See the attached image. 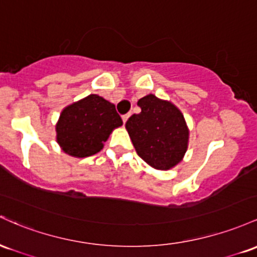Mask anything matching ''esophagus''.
Instances as JSON below:
<instances>
[{"mask_svg": "<svg viewBox=\"0 0 257 257\" xmlns=\"http://www.w3.org/2000/svg\"><path fill=\"white\" fill-rule=\"evenodd\" d=\"M128 116H130V114L122 115V122H123V123H126V121H127V119H128Z\"/></svg>", "mask_w": 257, "mask_h": 257, "instance_id": "esophagus-1", "label": "esophagus"}]
</instances>
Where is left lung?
<instances>
[{"label":"left lung","mask_w":257,"mask_h":257,"mask_svg":"<svg viewBox=\"0 0 257 257\" xmlns=\"http://www.w3.org/2000/svg\"><path fill=\"white\" fill-rule=\"evenodd\" d=\"M125 127L137 154L157 170H170L183 160L188 149L189 128L182 111L170 100L147 94L137 102Z\"/></svg>","instance_id":"left-lung-1"}]
</instances>
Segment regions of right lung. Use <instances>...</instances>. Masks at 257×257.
Returning <instances> with one entry per match:
<instances>
[{"label":"right lung","mask_w":257,"mask_h":257,"mask_svg":"<svg viewBox=\"0 0 257 257\" xmlns=\"http://www.w3.org/2000/svg\"><path fill=\"white\" fill-rule=\"evenodd\" d=\"M121 125L113 103L90 94L63 109L56 123V140L70 157H91L102 151L111 132Z\"/></svg>","instance_id":"obj_1"}]
</instances>
